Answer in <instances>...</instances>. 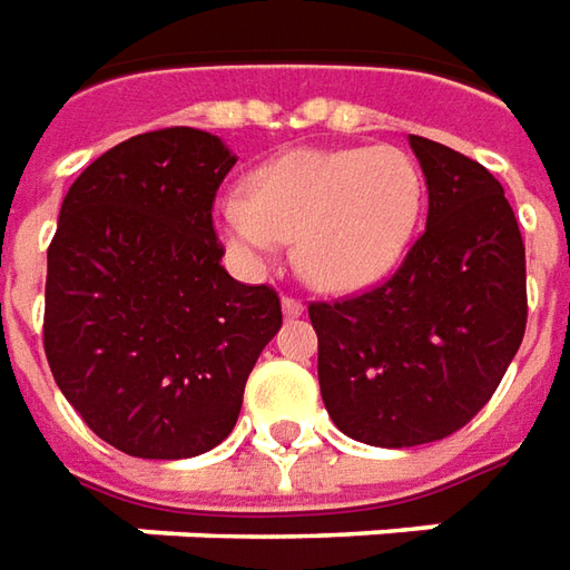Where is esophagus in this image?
Wrapping results in <instances>:
<instances>
[{
  "mask_svg": "<svg viewBox=\"0 0 570 570\" xmlns=\"http://www.w3.org/2000/svg\"><path fill=\"white\" fill-rule=\"evenodd\" d=\"M304 309H307V307H304V304H301L297 297H282V313H285L288 320H297V316H301Z\"/></svg>",
  "mask_w": 570,
  "mask_h": 570,
  "instance_id": "obj_1",
  "label": "esophagus"
}]
</instances>
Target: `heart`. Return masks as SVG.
Instances as JSON below:
<instances>
[{
    "mask_svg": "<svg viewBox=\"0 0 570 570\" xmlns=\"http://www.w3.org/2000/svg\"><path fill=\"white\" fill-rule=\"evenodd\" d=\"M247 191L217 204L219 233L242 261H269L294 238V263L313 288L351 294L406 257L425 179L397 145L297 148L254 173Z\"/></svg>",
    "mask_w": 570,
    "mask_h": 570,
    "instance_id": "obj_1",
    "label": "heart"
}]
</instances>
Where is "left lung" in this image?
Here are the masks:
<instances>
[{
  "instance_id": "1",
  "label": "left lung",
  "mask_w": 570,
  "mask_h": 570,
  "mask_svg": "<svg viewBox=\"0 0 570 570\" xmlns=\"http://www.w3.org/2000/svg\"><path fill=\"white\" fill-rule=\"evenodd\" d=\"M428 186L425 233L394 276L309 304L332 422L372 446H419L469 425L528 325L524 242L478 160L410 136Z\"/></svg>"
}]
</instances>
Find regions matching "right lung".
<instances>
[{"label": "right lung", "instance_id": "add662e5", "mask_svg": "<svg viewBox=\"0 0 570 570\" xmlns=\"http://www.w3.org/2000/svg\"><path fill=\"white\" fill-rule=\"evenodd\" d=\"M233 164L219 136L155 129L92 160L61 204L46 360L82 422L127 456L188 459L226 441L282 325L278 294L219 263L210 210Z\"/></svg>", "mask_w": 570, "mask_h": 570}]
</instances>
